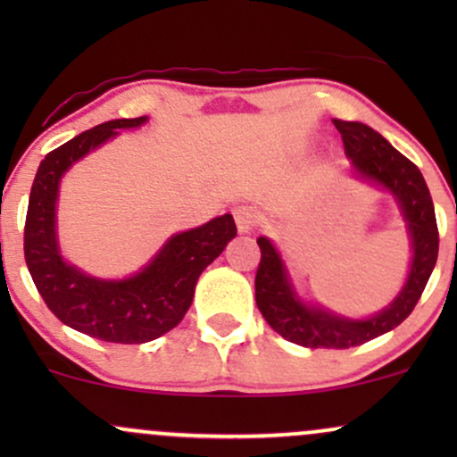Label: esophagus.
Masks as SVG:
<instances>
[{"label": "esophagus", "instance_id": "34e87169", "mask_svg": "<svg viewBox=\"0 0 457 457\" xmlns=\"http://www.w3.org/2000/svg\"><path fill=\"white\" fill-rule=\"evenodd\" d=\"M234 221H236V228H238L240 234H249L251 229L258 225L260 214L249 206H238L234 211Z\"/></svg>", "mask_w": 457, "mask_h": 457}]
</instances>
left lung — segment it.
<instances>
[{"label":"left lung","mask_w":457,"mask_h":457,"mask_svg":"<svg viewBox=\"0 0 457 457\" xmlns=\"http://www.w3.org/2000/svg\"><path fill=\"white\" fill-rule=\"evenodd\" d=\"M333 124L342 133L353 174L359 180L385 188L400 206L412 249L406 283L391 305L374 316L361 320L339 316L296 295L281 253L266 236H260L262 260L255 272V303L272 330L287 342L305 348L342 350L389 333L411 316L436 266L438 228L428 185L412 161L367 124L344 120H333Z\"/></svg>","instance_id":"left-lung-1"}]
</instances>
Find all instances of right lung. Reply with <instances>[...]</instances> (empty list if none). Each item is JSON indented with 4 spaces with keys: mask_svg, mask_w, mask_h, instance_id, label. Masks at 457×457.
Returning a JSON list of instances; mask_svg holds the SVG:
<instances>
[{
    "mask_svg": "<svg viewBox=\"0 0 457 457\" xmlns=\"http://www.w3.org/2000/svg\"><path fill=\"white\" fill-rule=\"evenodd\" d=\"M145 122L148 115L112 120L49 152L36 171L25 217V262L46 307L66 327L112 344H145L174 328L191 307L199 275L236 236L232 214L174 234L127 279H98L64 260L55 217L62 176L118 130Z\"/></svg>",
    "mask_w": 457,
    "mask_h": 457,
    "instance_id": "obj_1",
    "label": "right lung"
}]
</instances>
